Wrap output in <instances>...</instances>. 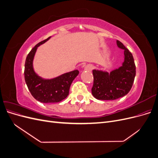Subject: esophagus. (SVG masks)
Returning a JSON list of instances; mask_svg holds the SVG:
<instances>
[{"instance_id": "esophagus-1", "label": "esophagus", "mask_w": 158, "mask_h": 158, "mask_svg": "<svg viewBox=\"0 0 158 158\" xmlns=\"http://www.w3.org/2000/svg\"><path fill=\"white\" fill-rule=\"evenodd\" d=\"M85 70H87V71H91L93 69V66L90 64H87L86 66H85Z\"/></svg>"}]
</instances>
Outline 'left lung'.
Returning a JSON list of instances; mask_svg holds the SVG:
<instances>
[{"mask_svg": "<svg viewBox=\"0 0 158 158\" xmlns=\"http://www.w3.org/2000/svg\"><path fill=\"white\" fill-rule=\"evenodd\" d=\"M119 48L125 50L123 66L111 73L94 70V84L92 93L101 100H114L127 95L132 87L136 76V66L133 56L122 43L117 40Z\"/></svg>", "mask_w": 158, "mask_h": 158, "instance_id": "8db88e82", "label": "left lung"}]
</instances>
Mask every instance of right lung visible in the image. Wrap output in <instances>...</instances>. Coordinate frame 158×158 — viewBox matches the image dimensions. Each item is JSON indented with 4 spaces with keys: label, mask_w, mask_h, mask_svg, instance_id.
Returning a JSON list of instances; mask_svg holds the SVG:
<instances>
[{
    "label": "right lung",
    "mask_w": 158,
    "mask_h": 158,
    "mask_svg": "<svg viewBox=\"0 0 158 158\" xmlns=\"http://www.w3.org/2000/svg\"><path fill=\"white\" fill-rule=\"evenodd\" d=\"M50 38L40 42L28 53L24 69V78L28 89L32 96L41 103L60 102L69 95L70 85L79 74L78 70H73L51 80H44L38 76L33 69L32 62L37 47Z\"/></svg>",
    "instance_id": "1"
}]
</instances>
